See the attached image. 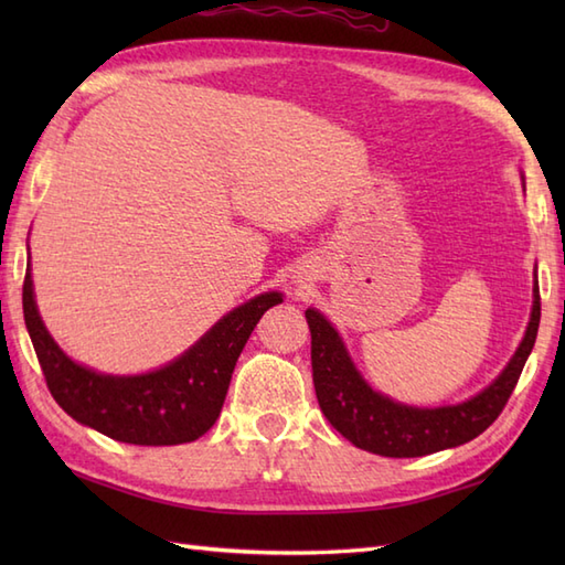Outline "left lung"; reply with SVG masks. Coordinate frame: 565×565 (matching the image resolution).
Wrapping results in <instances>:
<instances>
[{
	"label": "left lung",
	"instance_id": "obj_1",
	"mask_svg": "<svg viewBox=\"0 0 565 565\" xmlns=\"http://www.w3.org/2000/svg\"><path fill=\"white\" fill-rule=\"evenodd\" d=\"M539 318H542V303H539V281L534 271L532 316L518 352L500 371V376L463 403L415 407L371 388L364 376L359 374L332 322L320 310L308 308L310 362H313V383L320 411L354 447L379 456H391V459H413V456L459 447V444L471 441L486 431L502 413L514 386H518L526 356L534 350Z\"/></svg>",
	"mask_w": 565,
	"mask_h": 565
}]
</instances>
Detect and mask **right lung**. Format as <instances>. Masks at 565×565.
<instances>
[{
    "instance_id": "add662e5",
    "label": "right lung",
    "mask_w": 565,
    "mask_h": 565,
    "mask_svg": "<svg viewBox=\"0 0 565 565\" xmlns=\"http://www.w3.org/2000/svg\"><path fill=\"white\" fill-rule=\"evenodd\" d=\"M281 301L279 291L249 298L170 364L148 374L114 376L77 364L60 350L35 306L31 264L23 279V320L55 403L79 425L140 447H172L206 435L221 415L252 330L264 310Z\"/></svg>"
}]
</instances>
